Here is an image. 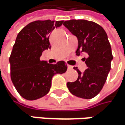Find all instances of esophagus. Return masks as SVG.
Wrapping results in <instances>:
<instances>
[{
	"label": "esophagus",
	"mask_w": 125,
	"mask_h": 125,
	"mask_svg": "<svg viewBox=\"0 0 125 125\" xmlns=\"http://www.w3.org/2000/svg\"><path fill=\"white\" fill-rule=\"evenodd\" d=\"M73 66H71V65H69V64L67 65V68H68L69 70H72V69H73Z\"/></svg>",
	"instance_id": "esophagus-1"
}]
</instances>
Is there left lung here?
<instances>
[{"label": "left lung", "mask_w": 125, "mask_h": 125, "mask_svg": "<svg viewBox=\"0 0 125 125\" xmlns=\"http://www.w3.org/2000/svg\"><path fill=\"white\" fill-rule=\"evenodd\" d=\"M63 24L78 38L76 54L87 55V58H84L87 70L82 73L74 67L78 76L75 82H67V87L78 98L93 99L105 84L113 58L107 33L100 25L87 20H70Z\"/></svg>", "instance_id": "obj_1"}]
</instances>
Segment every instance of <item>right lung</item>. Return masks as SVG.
Masks as SVG:
<instances>
[{
	"label": "right lung",
	"mask_w": 125,
	"mask_h": 125,
	"mask_svg": "<svg viewBox=\"0 0 125 125\" xmlns=\"http://www.w3.org/2000/svg\"><path fill=\"white\" fill-rule=\"evenodd\" d=\"M63 22L35 21L18 34L10 57V76L18 93L26 100H36L47 95L52 76L67 71L64 61L50 64L40 59L43 51L51 49L50 33Z\"/></svg>",
	"instance_id": "obj_1"
}]
</instances>
